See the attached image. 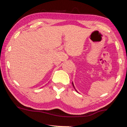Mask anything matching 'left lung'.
Returning a JSON list of instances; mask_svg holds the SVG:
<instances>
[{"label":"left lung","instance_id":"left-lung-1","mask_svg":"<svg viewBox=\"0 0 127 127\" xmlns=\"http://www.w3.org/2000/svg\"><path fill=\"white\" fill-rule=\"evenodd\" d=\"M72 85H73V87H74V89L75 90H76V91H77V90H76V89H75V87H74V85H73V82H72Z\"/></svg>","mask_w":127,"mask_h":127}]
</instances>
